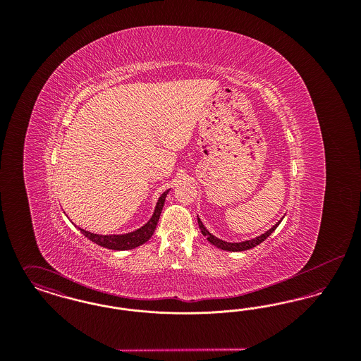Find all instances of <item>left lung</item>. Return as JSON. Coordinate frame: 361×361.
Here are the masks:
<instances>
[{"instance_id": "left-lung-1", "label": "left lung", "mask_w": 361, "mask_h": 361, "mask_svg": "<svg viewBox=\"0 0 361 361\" xmlns=\"http://www.w3.org/2000/svg\"><path fill=\"white\" fill-rule=\"evenodd\" d=\"M281 221H283V219H281ZM281 221H279L272 228H269L268 231H265L264 234L258 235V237L253 238V240H242V242H226V240H219V238H216L215 235H212V234L207 230L206 227H204V224L200 221V218L197 216V224H199V227H200V230H202V234L206 237L208 242L212 243L214 246L222 249V250H227V252H242V250H247V249H252V247L257 246L262 240H267V238L275 231L276 227L280 224Z\"/></svg>"}]
</instances>
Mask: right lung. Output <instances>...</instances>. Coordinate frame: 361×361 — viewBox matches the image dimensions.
<instances>
[{
    "label": "right lung",
    "mask_w": 361,
    "mask_h": 361,
    "mask_svg": "<svg viewBox=\"0 0 361 361\" xmlns=\"http://www.w3.org/2000/svg\"><path fill=\"white\" fill-rule=\"evenodd\" d=\"M169 189L165 190L157 204H155L154 212L152 215V218L149 219V222L146 224H143L142 227H139L135 231H131V233H127V234H111V235H102V234H94V233H90V231H86L84 228L78 227L80 231L85 235L87 240L106 247V249H112V250H130V249H135L137 246L143 245L145 242L152 238V235L154 234L155 227L158 224V219H159V215H161V211H162V207L165 204V199H166V195H168Z\"/></svg>",
    "instance_id": "1"
}]
</instances>
